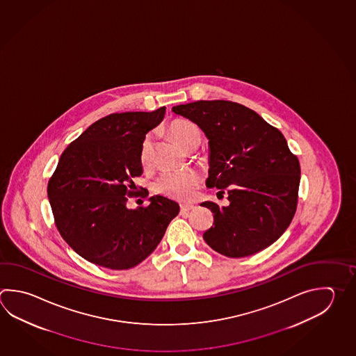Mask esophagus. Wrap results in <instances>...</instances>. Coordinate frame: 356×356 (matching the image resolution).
I'll use <instances>...</instances> for the list:
<instances>
[{
  "mask_svg": "<svg viewBox=\"0 0 356 356\" xmlns=\"http://www.w3.org/2000/svg\"><path fill=\"white\" fill-rule=\"evenodd\" d=\"M193 209H194L193 205H181V207H180L181 213H186V211H190V210H193Z\"/></svg>",
  "mask_w": 356,
  "mask_h": 356,
  "instance_id": "1",
  "label": "esophagus"
}]
</instances>
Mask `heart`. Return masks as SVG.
I'll use <instances>...</instances> for the list:
<instances>
[{
	"instance_id": "b5f03b06",
	"label": "heart",
	"mask_w": 356,
	"mask_h": 356,
	"mask_svg": "<svg viewBox=\"0 0 356 356\" xmlns=\"http://www.w3.org/2000/svg\"><path fill=\"white\" fill-rule=\"evenodd\" d=\"M168 132L181 147L186 148L195 141H200L202 132L200 128L194 122L175 118L168 123ZM152 148H154V137L152 134H146L143 137L140 146L138 159L143 168H147L152 159ZM200 185V176L195 171H175L161 175L156 181L154 186L160 194L171 197L179 202L190 200L195 195Z\"/></svg>"
}]
</instances>
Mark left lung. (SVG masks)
<instances>
[{
  "label": "left lung",
  "mask_w": 356,
  "mask_h": 356,
  "mask_svg": "<svg viewBox=\"0 0 356 356\" xmlns=\"http://www.w3.org/2000/svg\"><path fill=\"white\" fill-rule=\"evenodd\" d=\"M209 138L207 186L228 193V207L202 202L214 213L202 238L230 258L255 254L281 236L295 216L300 161L284 136L254 111L232 101H197L172 107Z\"/></svg>",
  "instance_id": "1"
}]
</instances>
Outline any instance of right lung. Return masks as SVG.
<instances>
[{"mask_svg": "<svg viewBox=\"0 0 356 356\" xmlns=\"http://www.w3.org/2000/svg\"><path fill=\"white\" fill-rule=\"evenodd\" d=\"M165 111L106 115L61 154L47 196L63 239L88 262L132 268L154 252L179 214V204L160 195L146 208L126 207L138 193L132 179L142 174V140Z\"/></svg>", "mask_w": 356, "mask_h": 356, "instance_id": "obj_1", "label": "right lung"}]
</instances>
